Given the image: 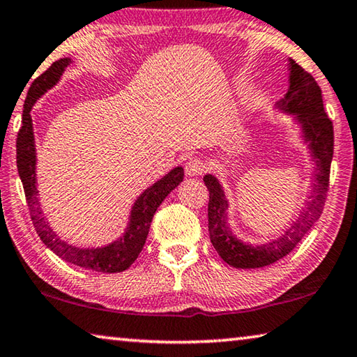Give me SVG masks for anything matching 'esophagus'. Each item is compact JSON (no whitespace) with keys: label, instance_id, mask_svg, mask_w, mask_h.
<instances>
[{"label":"esophagus","instance_id":"1","mask_svg":"<svg viewBox=\"0 0 357 357\" xmlns=\"http://www.w3.org/2000/svg\"><path fill=\"white\" fill-rule=\"evenodd\" d=\"M205 162H203L200 157H190L188 163H185V174H189V176H197V174H202L205 172Z\"/></svg>","mask_w":357,"mask_h":357}]
</instances>
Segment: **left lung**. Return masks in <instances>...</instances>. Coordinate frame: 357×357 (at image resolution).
Wrapping results in <instances>:
<instances>
[{
	"instance_id": "1",
	"label": "left lung",
	"mask_w": 357,
	"mask_h": 357,
	"mask_svg": "<svg viewBox=\"0 0 357 357\" xmlns=\"http://www.w3.org/2000/svg\"><path fill=\"white\" fill-rule=\"evenodd\" d=\"M289 90L281 101L282 109L296 112L298 121L303 127L305 138L310 141V149L313 152L316 160V184L311 202L296 224L282 235L281 238L268 243L264 246L243 245L231 235L225 225V202L224 192L220 189L216 178L206 174L205 181L209 202H208V230L209 238L224 262L236 268H259L265 265L278 262L286 257L291 251L307 235V231L313 227L324 209L326 197L329 192V176L331 162L333 155V126L332 121L324 111L322 105V92L314 77L291 60V79Z\"/></svg>"
}]
</instances>
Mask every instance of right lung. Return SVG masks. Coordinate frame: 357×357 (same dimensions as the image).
I'll return each instance as SVG.
<instances>
[{
  "mask_svg": "<svg viewBox=\"0 0 357 357\" xmlns=\"http://www.w3.org/2000/svg\"><path fill=\"white\" fill-rule=\"evenodd\" d=\"M68 63H70V59H60L54 61L41 76H38L33 81L30 90H28L24 105V116H22V127L17 133V168H19V176L22 179V184H24L25 199L28 209H30L33 225H35L36 234L44 245L50 251H54L56 256L66 260V262L77 265V267L101 271V273H117V271L127 270L138 259L146 238H148L149 225L157 208L160 206V203L165 200L169 192L184 179V169L181 167L172 169L165 178H162L139 197L132 209V219H130L126 235L111 243V245L90 250V248H75L60 240L47 225V220L44 219L43 211L38 205L35 174L36 152L30 111L35 101L47 89L55 86V82L59 81Z\"/></svg>",
  "mask_w": 357,
  "mask_h": 357,
  "instance_id": "add662e5",
  "label": "right lung"
}]
</instances>
